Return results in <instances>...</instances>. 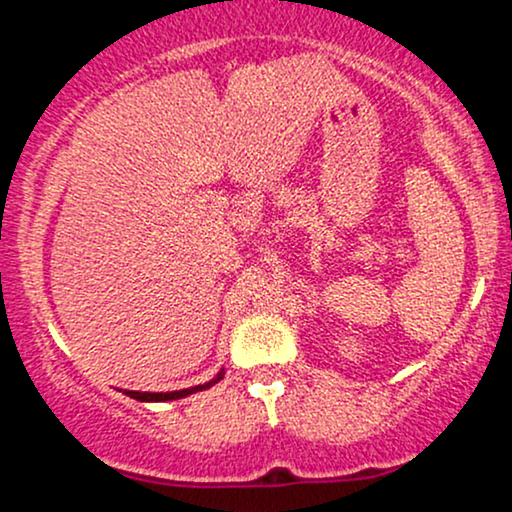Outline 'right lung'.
<instances>
[{"instance_id": "1", "label": "right lung", "mask_w": 512, "mask_h": 512, "mask_svg": "<svg viewBox=\"0 0 512 512\" xmlns=\"http://www.w3.org/2000/svg\"><path fill=\"white\" fill-rule=\"evenodd\" d=\"M223 375L219 373L216 375L211 383H204V385H197V387H190V390H175V392H134V390H127L125 395H129L132 399H139V402H168V399H180V397H187L192 395V392H199V390H207L214 383H219Z\"/></svg>"}]
</instances>
